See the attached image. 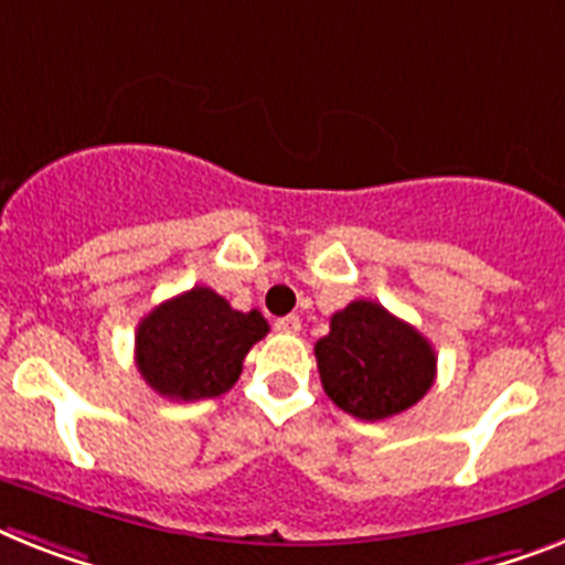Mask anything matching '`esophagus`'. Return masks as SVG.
Wrapping results in <instances>:
<instances>
[{"label": "esophagus", "instance_id": "34e87169", "mask_svg": "<svg viewBox=\"0 0 565 565\" xmlns=\"http://www.w3.org/2000/svg\"><path fill=\"white\" fill-rule=\"evenodd\" d=\"M277 332H282V334H297L302 329V323H300V317L297 315H288V317H279L277 323Z\"/></svg>", "mask_w": 565, "mask_h": 565}]
</instances>
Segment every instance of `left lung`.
<instances>
[{"label": "left lung", "mask_w": 565, "mask_h": 565, "mask_svg": "<svg viewBox=\"0 0 565 565\" xmlns=\"http://www.w3.org/2000/svg\"><path fill=\"white\" fill-rule=\"evenodd\" d=\"M326 395L363 422L398 416L436 381V352L416 326L372 300L332 315L329 334L315 343Z\"/></svg>", "instance_id": "left-lung-1"}]
</instances>
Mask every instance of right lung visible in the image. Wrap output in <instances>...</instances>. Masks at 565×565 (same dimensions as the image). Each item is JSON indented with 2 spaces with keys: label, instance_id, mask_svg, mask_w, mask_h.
<instances>
[{
  "label": "right lung",
  "instance_id": "right-lung-1",
  "mask_svg": "<svg viewBox=\"0 0 565 565\" xmlns=\"http://www.w3.org/2000/svg\"><path fill=\"white\" fill-rule=\"evenodd\" d=\"M265 334L268 323L259 311H236L216 291L195 286L138 323L135 363L164 398H216L236 384L242 361Z\"/></svg>",
  "mask_w": 565,
  "mask_h": 565
}]
</instances>
